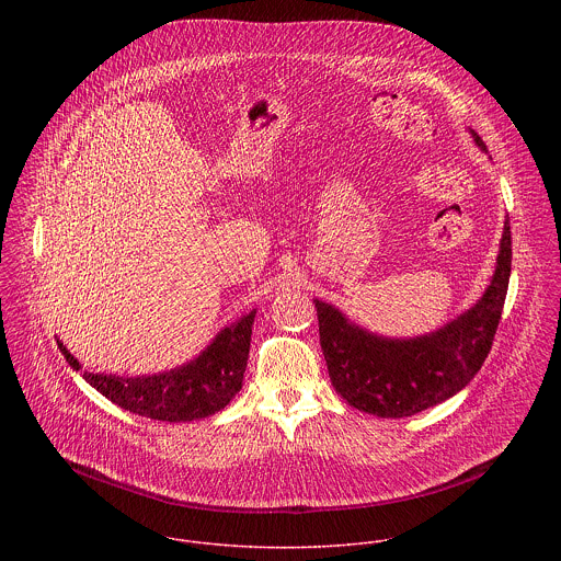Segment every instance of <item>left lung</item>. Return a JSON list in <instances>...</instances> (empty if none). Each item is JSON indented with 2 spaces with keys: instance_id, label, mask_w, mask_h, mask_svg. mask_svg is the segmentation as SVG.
<instances>
[{
  "instance_id": "obj_1",
  "label": "left lung",
  "mask_w": 561,
  "mask_h": 561,
  "mask_svg": "<svg viewBox=\"0 0 561 561\" xmlns=\"http://www.w3.org/2000/svg\"><path fill=\"white\" fill-rule=\"evenodd\" d=\"M481 151L485 145L471 129ZM512 272V236L505 220L496 267L478 305L443 328L389 339L347 320L339 309L316 300L320 343L334 391L382 419L412 416L454 398L480 371L503 313Z\"/></svg>"
}]
</instances>
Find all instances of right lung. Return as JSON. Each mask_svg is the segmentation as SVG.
I'll use <instances>...</instances> for the list:
<instances>
[{"label":"right lung","mask_w":561,"mask_h":561,"mask_svg":"<svg viewBox=\"0 0 561 561\" xmlns=\"http://www.w3.org/2000/svg\"><path fill=\"white\" fill-rule=\"evenodd\" d=\"M256 311L227 325L190 363L153 376L123 378L92 374L58 341L67 363L81 371L83 380L116 405L158 421L183 423L220 412L240 393L250 352V334Z\"/></svg>","instance_id":"right-lung-1"}]
</instances>
